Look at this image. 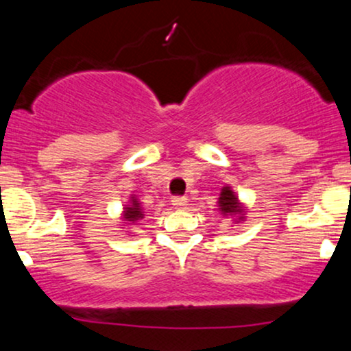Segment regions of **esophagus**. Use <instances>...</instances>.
<instances>
[{
    "label": "esophagus",
    "mask_w": 351,
    "mask_h": 351,
    "mask_svg": "<svg viewBox=\"0 0 351 351\" xmlns=\"http://www.w3.org/2000/svg\"><path fill=\"white\" fill-rule=\"evenodd\" d=\"M186 203H188V199L184 198V196H175V198L171 199V204H173V206L178 208V209H181V208L186 206Z\"/></svg>",
    "instance_id": "1"
}]
</instances>
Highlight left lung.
Returning <instances> with one entry per match:
<instances>
[{
  "mask_svg": "<svg viewBox=\"0 0 351 351\" xmlns=\"http://www.w3.org/2000/svg\"><path fill=\"white\" fill-rule=\"evenodd\" d=\"M237 198L234 196V193L231 191L228 186L223 188V193H221L219 198V211L223 215H232V213H241L239 206H237Z\"/></svg>",
  "mask_w": 351,
  "mask_h": 351,
  "instance_id": "left-lung-1",
  "label": "left lung"
}]
</instances>
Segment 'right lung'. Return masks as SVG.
Instances as JSON below:
<instances>
[{
	"label": "right lung",
	"instance_id": "1",
	"mask_svg": "<svg viewBox=\"0 0 351 351\" xmlns=\"http://www.w3.org/2000/svg\"><path fill=\"white\" fill-rule=\"evenodd\" d=\"M143 217V211L140 209L138 201H132L130 208H125V219L127 221H136V219H142Z\"/></svg>",
	"mask_w": 351,
	"mask_h": 351
}]
</instances>
